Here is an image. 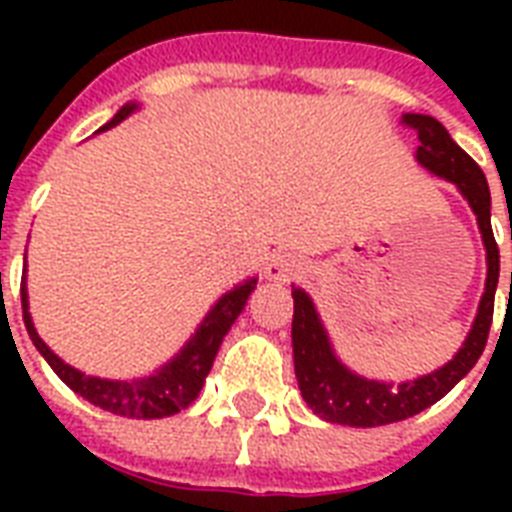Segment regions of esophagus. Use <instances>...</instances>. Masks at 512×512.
<instances>
[{"mask_svg": "<svg viewBox=\"0 0 512 512\" xmlns=\"http://www.w3.org/2000/svg\"><path fill=\"white\" fill-rule=\"evenodd\" d=\"M305 271V263L292 252H279L271 257V263L265 268V276L273 281H292Z\"/></svg>", "mask_w": 512, "mask_h": 512, "instance_id": "1", "label": "esophagus"}]
</instances>
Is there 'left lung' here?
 <instances>
[{
  "label": "left lung",
  "mask_w": 512,
  "mask_h": 512,
  "mask_svg": "<svg viewBox=\"0 0 512 512\" xmlns=\"http://www.w3.org/2000/svg\"><path fill=\"white\" fill-rule=\"evenodd\" d=\"M406 127H412L420 138L417 146V162L436 177H444L460 188L468 199L470 209L476 212L478 231L486 247V287L481 305H478L476 321L468 332L457 356L436 372L417 377V380L390 385L358 377L342 364L329 345L319 313L313 308V300L303 289L292 287L295 297V316H292V350H295V374L305 404L321 420L350 425V428H377L390 422L406 420L420 414L444 398L465 374L476 366L486 348V337L494 316V292L500 281V247L492 233V193L484 172L457 143L446 127L433 116L406 114Z\"/></svg>",
  "instance_id": "left-lung-1"
}]
</instances>
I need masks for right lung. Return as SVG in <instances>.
Returning a JSON list of instances; mask_svg holds the SVG:
<instances>
[{
  "mask_svg": "<svg viewBox=\"0 0 512 512\" xmlns=\"http://www.w3.org/2000/svg\"><path fill=\"white\" fill-rule=\"evenodd\" d=\"M138 108V103H127L116 111V116L106 127L100 130H111L116 124L127 119ZM257 279H249L239 287H233L231 292H225L215 303V308L204 316V321L196 329V335L185 342L183 350L172 358L170 364H164L156 374L148 377H138V380H100V377H90V374L79 372L74 366H68L66 361H60L52 353L44 340L36 335L34 321L28 313V292L26 284L20 287V303H23V321H26L28 337L34 340L36 350L42 353L44 361L52 366V372L58 374L60 380L66 382L68 388L87 398L90 404L100 406L111 414H122V417H135V420H159V417H170L180 409L191 404L193 398L199 396L201 385L207 380L212 361H215L220 342L228 335V329L233 327V321L239 319V313L244 311L249 295L255 292Z\"/></svg>",
  "mask_w": 512,
  "mask_h": 512,
  "instance_id": "1",
  "label": "right lung"
}]
</instances>
